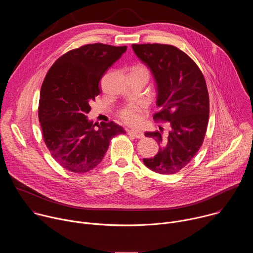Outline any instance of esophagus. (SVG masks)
<instances>
[{"mask_svg": "<svg viewBox=\"0 0 253 253\" xmlns=\"http://www.w3.org/2000/svg\"><path fill=\"white\" fill-rule=\"evenodd\" d=\"M128 133H129L130 135H133L134 137H136V138H138V139H142V138H144V133H143L142 131H140V130L131 129V130H129V131H128Z\"/></svg>", "mask_w": 253, "mask_h": 253, "instance_id": "1", "label": "esophagus"}]
</instances>
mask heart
Masks as SVG:
<instances>
[{"instance_id": "heart-1", "label": "heart", "mask_w": 253, "mask_h": 253, "mask_svg": "<svg viewBox=\"0 0 253 253\" xmlns=\"http://www.w3.org/2000/svg\"><path fill=\"white\" fill-rule=\"evenodd\" d=\"M145 113V106L142 104H129L120 111V118L129 125H138Z\"/></svg>"}]
</instances>
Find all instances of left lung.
I'll return each mask as SVG.
<instances>
[{
  "mask_svg": "<svg viewBox=\"0 0 253 253\" xmlns=\"http://www.w3.org/2000/svg\"><path fill=\"white\" fill-rule=\"evenodd\" d=\"M132 49L156 84V105L161 110L153 118L171 126L167 137L159 131L145 133L156 140L159 150L143 162L156 173L174 174L191 161L204 140L209 118L205 79L197 65L174 46L133 44Z\"/></svg>",
  "mask_w": 253,
  "mask_h": 253,
  "instance_id": "8db88e82",
  "label": "left lung"
}]
</instances>
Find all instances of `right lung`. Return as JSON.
<instances>
[{
	"label": "right lung",
	"instance_id": "right-lung-1",
	"mask_svg": "<svg viewBox=\"0 0 253 253\" xmlns=\"http://www.w3.org/2000/svg\"><path fill=\"white\" fill-rule=\"evenodd\" d=\"M126 46L85 45L60 57L43 82L39 121L53 158L66 170L85 173L103 159L111 139L125 130L114 122L93 124L90 102L101 93L99 81Z\"/></svg>",
	"mask_w": 253,
	"mask_h": 253
}]
</instances>
